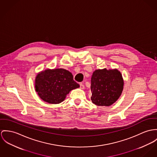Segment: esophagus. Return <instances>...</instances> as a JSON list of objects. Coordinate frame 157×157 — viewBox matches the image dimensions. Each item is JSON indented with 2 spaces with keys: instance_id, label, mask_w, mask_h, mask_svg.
I'll return each mask as SVG.
<instances>
[{
  "instance_id": "34e87169",
  "label": "esophagus",
  "mask_w": 157,
  "mask_h": 157,
  "mask_svg": "<svg viewBox=\"0 0 157 157\" xmlns=\"http://www.w3.org/2000/svg\"><path fill=\"white\" fill-rule=\"evenodd\" d=\"M80 88L82 89V90H84L85 88L84 85V84H82V83L80 84Z\"/></svg>"
}]
</instances>
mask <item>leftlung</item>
<instances>
[{"instance_id": "8db88e82", "label": "left lung", "mask_w": 157, "mask_h": 157, "mask_svg": "<svg viewBox=\"0 0 157 157\" xmlns=\"http://www.w3.org/2000/svg\"><path fill=\"white\" fill-rule=\"evenodd\" d=\"M124 79L117 69H97L91 78L92 102L97 106H109L121 96Z\"/></svg>"}]
</instances>
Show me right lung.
Returning a JSON list of instances; mask_svg holds the SVG:
<instances>
[{"label": "right lung", "instance_id": "obj_1", "mask_svg": "<svg viewBox=\"0 0 157 157\" xmlns=\"http://www.w3.org/2000/svg\"><path fill=\"white\" fill-rule=\"evenodd\" d=\"M35 88L39 97L49 104H59L72 90L79 87L72 74L64 69H47L37 74Z\"/></svg>", "mask_w": 157, "mask_h": 157}]
</instances>
